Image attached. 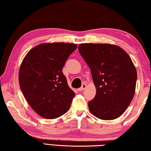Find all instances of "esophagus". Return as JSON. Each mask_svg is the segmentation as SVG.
I'll use <instances>...</instances> for the list:
<instances>
[{
  "mask_svg": "<svg viewBox=\"0 0 151 151\" xmlns=\"http://www.w3.org/2000/svg\"><path fill=\"white\" fill-rule=\"evenodd\" d=\"M86 88V85H85V84H83V85H82V86L81 88H78V91H84L85 90V89Z\"/></svg>",
  "mask_w": 151,
  "mask_h": 151,
  "instance_id": "34e87169",
  "label": "esophagus"
}]
</instances>
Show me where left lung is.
<instances>
[{"mask_svg": "<svg viewBox=\"0 0 151 151\" xmlns=\"http://www.w3.org/2000/svg\"><path fill=\"white\" fill-rule=\"evenodd\" d=\"M78 48L96 86V95L88 102L89 111L102 120L118 118L134 95L137 73L131 58L114 45L85 43Z\"/></svg>", "mask_w": 151, "mask_h": 151, "instance_id": "left-lung-1", "label": "left lung"}]
</instances>
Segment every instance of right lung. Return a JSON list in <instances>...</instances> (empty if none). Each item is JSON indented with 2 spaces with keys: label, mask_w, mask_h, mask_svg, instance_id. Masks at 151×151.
<instances>
[{
  "label": "right lung",
  "mask_w": 151,
  "mask_h": 151,
  "mask_svg": "<svg viewBox=\"0 0 151 151\" xmlns=\"http://www.w3.org/2000/svg\"><path fill=\"white\" fill-rule=\"evenodd\" d=\"M77 45L42 43L32 48L20 65L19 85L30 107L45 119L58 118L70 109L75 94L63 68Z\"/></svg>",
  "instance_id": "right-lung-1"
}]
</instances>
